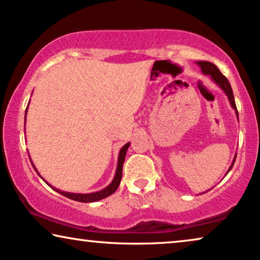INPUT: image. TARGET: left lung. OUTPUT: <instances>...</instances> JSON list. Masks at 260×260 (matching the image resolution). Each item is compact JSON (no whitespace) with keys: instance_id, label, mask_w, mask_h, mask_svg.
Masks as SVG:
<instances>
[{"instance_id":"left-lung-1","label":"left lung","mask_w":260,"mask_h":260,"mask_svg":"<svg viewBox=\"0 0 260 260\" xmlns=\"http://www.w3.org/2000/svg\"><path fill=\"white\" fill-rule=\"evenodd\" d=\"M197 63L201 67L202 72H204L205 74H208V76H211L212 79L214 80L215 83L218 84L220 87H221V90L225 92L227 97H229V101L231 103V105H232V108L236 110L237 118H239V116H238V111H237L236 102H234V95H233L232 87H231V84H230V81L227 80V78L223 76L221 72H220V70L214 65V63H212V62H209V61H198ZM238 120H239V119H238ZM236 157H237V156H236ZM236 157H234L232 165H231L230 169H229V172H230L231 169H232L234 162H236ZM229 172H227V173H229Z\"/></svg>"}]
</instances>
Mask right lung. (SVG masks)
<instances>
[{
  "label": "right lung",
  "instance_id": "obj_1",
  "mask_svg": "<svg viewBox=\"0 0 260 260\" xmlns=\"http://www.w3.org/2000/svg\"><path fill=\"white\" fill-rule=\"evenodd\" d=\"M26 113H27V110H26ZM24 119H26V117H24ZM130 143H126L124 147L120 149L119 151V156H118V165H117V169H116V174H115V177H113L112 182L109 184L108 187L104 188V189L99 190V191H95V193H90V194H79V193H69V191H62V190H59L56 189V188L52 187L51 184L48 182H45L48 184L49 187L53 188L55 191H58L63 197L71 199V200H74V201H79V202H94V201H99L102 200V199L104 198H108L110 195L115 193L117 190V188H118L119 183H120V180H122V170H123V163H124V159H125V154H126V150L127 148H129ZM33 165V163H31ZM34 167V166H33ZM35 169V168H34ZM37 170V169H35ZM38 173V172H37Z\"/></svg>",
  "mask_w": 260,
  "mask_h": 260
}]
</instances>
